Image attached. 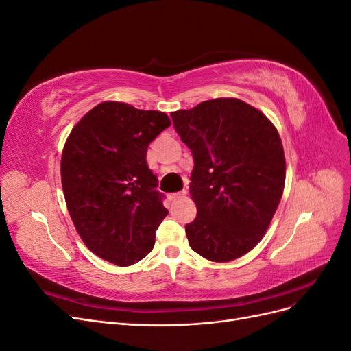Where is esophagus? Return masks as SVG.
Masks as SVG:
<instances>
[{"mask_svg": "<svg viewBox=\"0 0 351 351\" xmlns=\"http://www.w3.org/2000/svg\"><path fill=\"white\" fill-rule=\"evenodd\" d=\"M186 193H187L186 190H182V192H177V193L169 195V199H178V197H183Z\"/></svg>", "mask_w": 351, "mask_h": 351, "instance_id": "34e87169", "label": "esophagus"}]
</instances>
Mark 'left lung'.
Returning a JSON list of instances; mask_svg holds the SVG:
<instances>
[{
    "mask_svg": "<svg viewBox=\"0 0 351 351\" xmlns=\"http://www.w3.org/2000/svg\"><path fill=\"white\" fill-rule=\"evenodd\" d=\"M192 151L190 196L197 208L186 226L190 247L212 262H230L262 240L285 183V158L275 125L236 98L171 112Z\"/></svg>",
    "mask_w": 351,
    "mask_h": 351,
    "instance_id": "8db88e82",
    "label": "left lung"
}]
</instances>
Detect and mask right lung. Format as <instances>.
<instances>
[{"label": "right lung", "instance_id": "1", "mask_svg": "<svg viewBox=\"0 0 351 351\" xmlns=\"http://www.w3.org/2000/svg\"><path fill=\"white\" fill-rule=\"evenodd\" d=\"M169 124L161 111L107 101L73 127L61 155L62 192L79 236L101 259L129 267L154 249L168 210L146 152Z\"/></svg>", "mask_w": 351, "mask_h": 351}]
</instances>
